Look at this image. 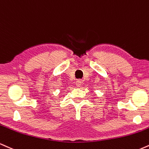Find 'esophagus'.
I'll use <instances>...</instances> for the list:
<instances>
[{
	"label": "esophagus",
	"instance_id": "34e87169",
	"mask_svg": "<svg viewBox=\"0 0 149 149\" xmlns=\"http://www.w3.org/2000/svg\"><path fill=\"white\" fill-rule=\"evenodd\" d=\"M75 84H76L77 87H79L81 85V81H80V79H77L76 81V82H75Z\"/></svg>",
	"mask_w": 149,
	"mask_h": 149
}]
</instances>
